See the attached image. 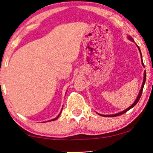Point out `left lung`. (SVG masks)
Here are the masks:
<instances>
[{
    "label": "left lung",
    "instance_id": "left-lung-1",
    "mask_svg": "<svg viewBox=\"0 0 153 153\" xmlns=\"http://www.w3.org/2000/svg\"><path fill=\"white\" fill-rule=\"evenodd\" d=\"M127 38H128L130 41L132 42H134V39H133L132 37H131V36H129V35H128V36H127ZM137 45V48H138V49H139V52H140V54H141V58L142 65L143 66V68H145V67H144L143 62V59H142V54H141V50H140V48L139 47V46H138L137 45ZM146 70H145V72H144V76H143V83H142V85H141V90H140V91H139V95H138L137 97V99H136V100L134 101V103H133L132 104H131V105L130 106H129V107H128L127 108H126V109L124 110V111H121V112H120V113H118V114H112V115H103V114H98V113H97V114H99L100 116H104V117H107V116H108V117H114V116H120V115H122V114H125V113H126V112L127 111H129V109H131V108H133L134 106L136 105V104H137V102H139V99H140V97H141V94H142V92H143V88L144 84H145V83H146Z\"/></svg>",
    "mask_w": 153,
    "mask_h": 153
}]
</instances>
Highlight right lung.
Here are the masks:
<instances>
[{
    "label": "right lung",
    "instance_id": "obj_1",
    "mask_svg": "<svg viewBox=\"0 0 153 153\" xmlns=\"http://www.w3.org/2000/svg\"><path fill=\"white\" fill-rule=\"evenodd\" d=\"M61 112H62V110H61V111H60V114H58V116L57 117H56V118H53V119H52V120H49V121H53V120H56V119H58V117H59V116H60V114H61ZM47 122H48V121H47Z\"/></svg>",
    "mask_w": 153,
    "mask_h": 153
}]
</instances>
